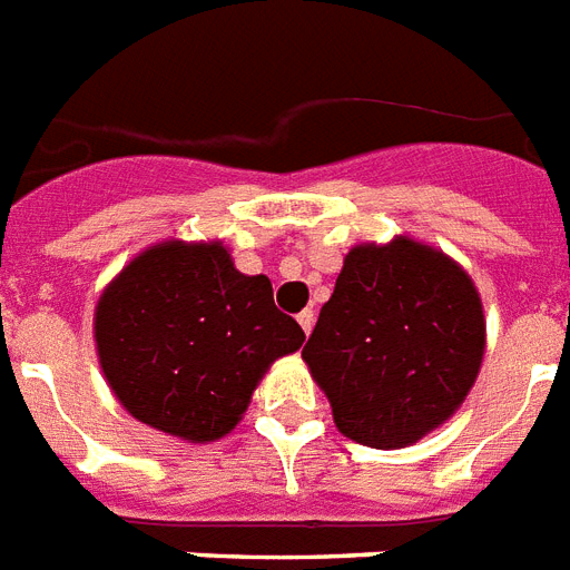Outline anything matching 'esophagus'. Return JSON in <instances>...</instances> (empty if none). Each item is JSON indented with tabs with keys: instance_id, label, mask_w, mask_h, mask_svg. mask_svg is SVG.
<instances>
[{
	"instance_id": "1",
	"label": "esophagus",
	"mask_w": 570,
	"mask_h": 570,
	"mask_svg": "<svg viewBox=\"0 0 570 570\" xmlns=\"http://www.w3.org/2000/svg\"><path fill=\"white\" fill-rule=\"evenodd\" d=\"M313 322H316V318H313V309H301V313H298L301 331H304V333L313 331Z\"/></svg>"
}]
</instances>
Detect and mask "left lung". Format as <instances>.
<instances>
[{
    "label": "left lung",
    "instance_id": "8db88e82",
    "mask_svg": "<svg viewBox=\"0 0 570 570\" xmlns=\"http://www.w3.org/2000/svg\"><path fill=\"white\" fill-rule=\"evenodd\" d=\"M483 301L460 263L395 237L354 245L301 351L342 436L406 448L445 424L478 381Z\"/></svg>",
    "mask_w": 570,
    "mask_h": 570
}]
</instances>
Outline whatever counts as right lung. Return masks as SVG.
<instances>
[{
	"instance_id": "right-lung-1",
	"label": "right lung",
	"mask_w": 570,
	"mask_h": 570,
	"mask_svg": "<svg viewBox=\"0 0 570 570\" xmlns=\"http://www.w3.org/2000/svg\"><path fill=\"white\" fill-rule=\"evenodd\" d=\"M105 381L137 421L205 445L237 428L252 392L304 331L266 275H243L222 243L166 239L137 254L92 316Z\"/></svg>"
}]
</instances>
